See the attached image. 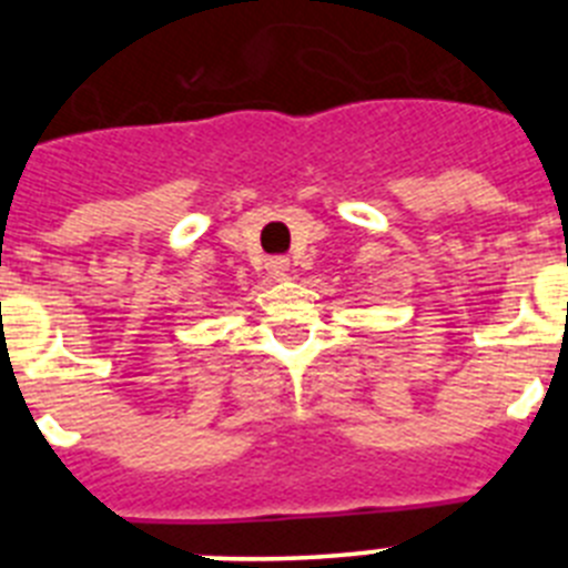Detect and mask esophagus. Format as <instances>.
<instances>
[{
	"label": "esophagus",
	"instance_id": "obj_1",
	"mask_svg": "<svg viewBox=\"0 0 568 568\" xmlns=\"http://www.w3.org/2000/svg\"><path fill=\"white\" fill-rule=\"evenodd\" d=\"M267 273L273 275V278H284V275L290 273V261L287 258H270L267 261Z\"/></svg>",
	"mask_w": 568,
	"mask_h": 568
}]
</instances>
